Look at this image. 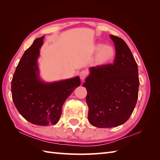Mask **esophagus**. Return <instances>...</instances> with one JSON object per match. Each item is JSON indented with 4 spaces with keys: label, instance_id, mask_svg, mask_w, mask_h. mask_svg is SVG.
Masks as SVG:
<instances>
[{
    "label": "esophagus",
    "instance_id": "esophagus-1",
    "mask_svg": "<svg viewBox=\"0 0 160 160\" xmlns=\"http://www.w3.org/2000/svg\"><path fill=\"white\" fill-rule=\"evenodd\" d=\"M86 75H87V72L85 71H82L79 72V77H80V79H81V81H83L85 79Z\"/></svg>",
    "mask_w": 160,
    "mask_h": 160
}]
</instances>
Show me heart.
<instances>
[{"mask_svg": "<svg viewBox=\"0 0 160 160\" xmlns=\"http://www.w3.org/2000/svg\"><path fill=\"white\" fill-rule=\"evenodd\" d=\"M93 52L98 54L97 62L99 65H105L112 61L115 55V50L112 46L98 44L95 46Z\"/></svg>", "mask_w": 160, "mask_h": 160, "instance_id": "heart-1", "label": "heart"}]
</instances>
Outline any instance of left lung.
I'll list each match as a JSON object with an SVG mask.
<instances>
[{
    "label": "left lung",
    "instance_id": "left-lung-1",
    "mask_svg": "<svg viewBox=\"0 0 160 160\" xmlns=\"http://www.w3.org/2000/svg\"><path fill=\"white\" fill-rule=\"evenodd\" d=\"M115 47L112 64L89 68L83 86L88 91L89 123L99 128L119 126L132 114L139 85L137 62L122 38L111 35Z\"/></svg>",
    "mask_w": 160,
    "mask_h": 160
}]
</instances>
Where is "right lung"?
Returning a JSON list of instances; mask_svg holds the SVG:
<instances>
[{"label": "right lung", "mask_w": 160, "mask_h": 160, "mask_svg": "<svg viewBox=\"0 0 160 160\" xmlns=\"http://www.w3.org/2000/svg\"><path fill=\"white\" fill-rule=\"evenodd\" d=\"M45 36L37 38L24 52L11 81V93L18 111L30 123L55 125L68 97L81 84L80 78L45 83L41 80L37 59Z\"/></svg>", "instance_id": "right-lung-1"}]
</instances>
